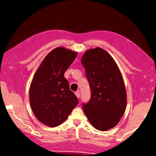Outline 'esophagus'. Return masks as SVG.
Wrapping results in <instances>:
<instances>
[{
	"mask_svg": "<svg viewBox=\"0 0 156 156\" xmlns=\"http://www.w3.org/2000/svg\"><path fill=\"white\" fill-rule=\"evenodd\" d=\"M75 95H76V97H77L78 98H79L80 96V91H76V92H75Z\"/></svg>",
	"mask_w": 156,
	"mask_h": 156,
	"instance_id": "34e87169",
	"label": "esophagus"
}]
</instances>
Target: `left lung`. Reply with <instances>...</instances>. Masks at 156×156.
<instances>
[{
	"label": "left lung",
	"instance_id": "1",
	"mask_svg": "<svg viewBox=\"0 0 156 156\" xmlns=\"http://www.w3.org/2000/svg\"><path fill=\"white\" fill-rule=\"evenodd\" d=\"M82 64L91 90V98L82 103L84 113L95 129L105 131L116 126L125 113L126 92L121 72L107 51L87 50Z\"/></svg>",
	"mask_w": 156,
	"mask_h": 156
}]
</instances>
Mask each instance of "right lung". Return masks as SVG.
<instances>
[{
	"mask_svg": "<svg viewBox=\"0 0 156 156\" xmlns=\"http://www.w3.org/2000/svg\"><path fill=\"white\" fill-rule=\"evenodd\" d=\"M77 53L57 47L51 51L35 73L30 88V102L35 116L50 127L61 125L69 117L78 99L64 76Z\"/></svg>",
	"mask_w": 156,
	"mask_h": 156,
	"instance_id": "obj_1",
	"label": "right lung"
}]
</instances>
